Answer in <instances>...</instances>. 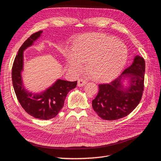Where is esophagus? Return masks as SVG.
Here are the masks:
<instances>
[{"label": "esophagus", "instance_id": "obj_1", "mask_svg": "<svg viewBox=\"0 0 161 161\" xmlns=\"http://www.w3.org/2000/svg\"><path fill=\"white\" fill-rule=\"evenodd\" d=\"M86 82H87L85 79H80L78 80V84H77V85H78V86H79V87H81L82 86H84Z\"/></svg>", "mask_w": 161, "mask_h": 161}]
</instances>
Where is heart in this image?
Returning a JSON list of instances; mask_svg holds the SVG:
<instances>
[{
	"mask_svg": "<svg viewBox=\"0 0 161 161\" xmlns=\"http://www.w3.org/2000/svg\"><path fill=\"white\" fill-rule=\"evenodd\" d=\"M128 51L124 44L100 33H86L74 40L66 55L68 67L74 72L86 70L97 81H109L120 74L127 63Z\"/></svg>",
	"mask_w": 161,
	"mask_h": 161,
	"instance_id": "b5f03b06",
	"label": "heart"
}]
</instances>
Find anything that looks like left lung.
<instances>
[{"label": "left lung", "mask_w": 161, "mask_h": 161, "mask_svg": "<svg viewBox=\"0 0 161 161\" xmlns=\"http://www.w3.org/2000/svg\"><path fill=\"white\" fill-rule=\"evenodd\" d=\"M145 70L144 59L136 55L117 79L109 84L99 85L98 93L92 102L96 114L106 120L118 119L130 114L142 97Z\"/></svg>", "instance_id": "1"}]
</instances>
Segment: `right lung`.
Segmentation results:
<instances>
[{"label": "right lung", "instance_id": "right-lung-1", "mask_svg": "<svg viewBox=\"0 0 161 161\" xmlns=\"http://www.w3.org/2000/svg\"><path fill=\"white\" fill-rule=\"evenodd\" d=\"M43 31L32 34L19 49L12 69V84L18 100L24 110L32 117L40 119L55 118L61 110L69 92L75 88L77 80L70 82L57 79L46 91L39 93L28 91L25 88L22 73L24 70V51L31 46Z\"/></svg>", "mask_w": 161, "mask_h": 161}]
</instances>
